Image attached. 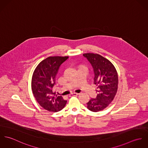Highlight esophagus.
<instances>
[{"mask_svg": "<svg viewBox=\"0 0 148 148\" xmlns=\"http://www.w3.org/2000/svg\"><path fill=\"white\" fill-rule=\"evenodd\" d=\"M79 95L78 93H76V92H73V93H72L69 95V96L70 97H72V96H77Z\"/></svg>", "mask_w": 148, "mask_h": 148, "instance_id": "esophagus-1", "label": "esophagus"}]
</instances>
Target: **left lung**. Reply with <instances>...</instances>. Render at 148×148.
<instances>
[{
    "label": "left lung",
    "mask_w": 148,
    "mask_h": 148,
    "mask_svg": "<svg viewBox=\"0 0 148 148\" xmlns=\"http://www.w3.org/2000/svg\"><path fill=\"white\" fill-rule=\"evenodd\" d=\"M83 56L91 64L94 73V84L97 86V95L87 103V108L97 112L104 110L113 100L118 89L117 71L109 60L103 56L93 53H86Z\"/></svg>",
    "instance_id": "1"
}]
</instances>
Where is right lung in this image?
Returning a JSON list of instances; mask_svg holds the SVG:
<instances>
[{
    "label": "right lung",
    "mask_w": 148,
    "mask_h": 148,
    "mask_svg": "<svg viewBox=\"0 0 148 148\" xmlns=\"http://www.w3.org/2000/svg\"><path fill=\"white\" fill-rule=\"evenodd\" d=\"M68 58V56L48 57L39 64L34 72L31 82L32 93L39 105L49 112L61 110L67 102L62 96L55 95L53 87L60 66Z\"/></svg>",
    "instance_id": "obj_1"
}]
</instances>
